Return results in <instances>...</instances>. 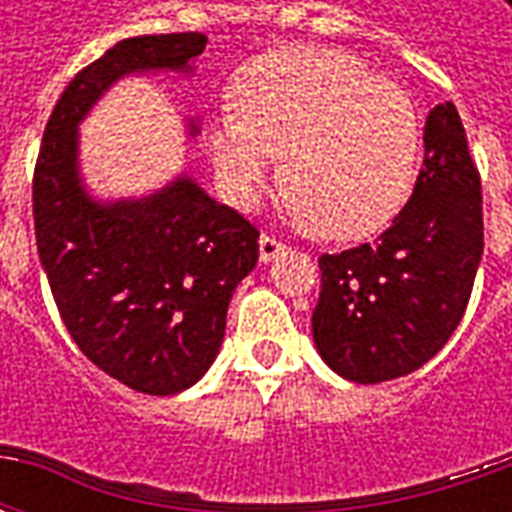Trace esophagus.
<instances>
[{"mask_svg":"<svg viewBox=\"0 0 512 512\" xmlns=\"http://www.w3.org/2000/svg\"><path fill=\"white\" fill-rule=\"evenodd\" d=\"M282 252H285V244H282V241H277L274 235L268 233L260 235V260H263V263L274 260V257L282 255Z\"/></svg>","mask_w":512,"mask_h":512,"instance_id":"34e87169","label":"esophagus"}]
</instances>
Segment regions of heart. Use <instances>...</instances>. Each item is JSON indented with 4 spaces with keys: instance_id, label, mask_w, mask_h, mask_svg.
Instances as JSON below:
<instances>
[{
    "instance_id": "heart-1",
    "label": "heart",
    "mask_w": 512,
    "mask_h": 512,
    "mask_svg": "<svg viewBox=\"0 0 512 512\" xmlns=\"http://www.w3.org/2000/svg\"><path fill=\"white\" fill-rule=\"evenodd\" d=\"M205 128L216 183L252 208L285 153L290 213L329 238L376 233L417 175L422 123L400 84L340 49L282 46L249 60Z\"/></svg>"
}]
</instances>
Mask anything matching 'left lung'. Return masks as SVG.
Wrapping results in <instances>:
<instances>
[{
  "mask_svg": "<svg viewBox=\"0 0 512 512\" xmlns=\"http://www.w3.org/2000/svg\"><path fill=\"white\" fill-rule=\"evenodd\" d=\"M483 257V186L458 109L433 106L411 197L370 244L318 257L312 337L356 384L408 376L458 329Z\"/></svg>",
  "mask_w": 512,
  "mask_h": 512,
  "instance_id": "obj_1",
  "label": "left lung"
}]
</instances>
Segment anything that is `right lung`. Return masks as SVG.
Masks as SVG:
<instances>
[{"instance_id":"add662e5","label":"right lung","mask_w":512,"mask_h":512,"mask_svg":"<svg viewBox=\"0 0 512 512\" xmlns=\"http://www.w3.org/2000/svg\"><path fill=\"white\" fill-rule=\"evenodd\" d=\"M205 43L200 32L139 35L82 68L51 112L32 178L38 255L65 329L95 367L145 395L183 392L211 367L260 233L189 178L98 205L79 180L76 126L120 76L191 71Z\"/></svg>"}]
</instances>
